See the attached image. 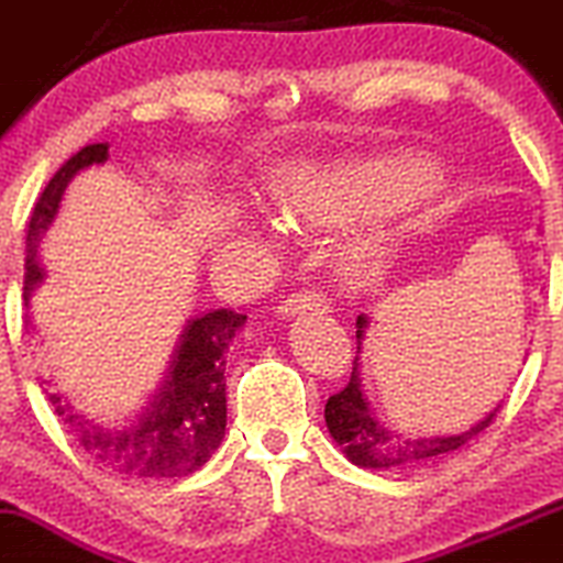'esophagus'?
I'll list each match as a JSON object with an SVG mask.
<instances>
[{
  "mask_svg": "<svg viewBox=\"0 0 563 563\" xmlns=\"http://www.w3.org/2000/svg\"><path fill=\"white\" fill-rule=\"evenodd\" d=\"M324 310H330V302H327V297L321 291H313V288H305V291H297L291 294V297L283 299L280 305H277V313L280 316H299V313H324Z\"/></svg>",
  "mask_w": 563,
  "mask_h": 563,
  "instance_id": "1",
  "label": "esophagus"
}]
</instances>
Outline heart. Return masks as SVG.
<instances>
[{"mask_svg":"<svg viewBox=\"0 0 563 563\" xmlns=\"http://www.w3.org/2000/svg\"><path fill=\"white\" fill-rule=\"evenodd\" d=\"M396 173L385 167H305L283 184L277 203L291 222L308 228H330L390 209L396 203ZM376 255L379 253L374 244H363L354 258L360 266H371Z\"/></svg>","mask_w":563,"mask_h":563,"instance_id":"1","label":"heart"}]
</instances>
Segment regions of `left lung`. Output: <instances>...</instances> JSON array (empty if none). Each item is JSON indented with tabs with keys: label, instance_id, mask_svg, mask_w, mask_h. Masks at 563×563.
Returning <instances> with one entry per match:
<instances>
[{
	"label": "left lung",
	"instance_id": "1",
	"mask_svg": "<svg viewBox=\"0 0 563 563\" xmlns=\"http://www.w3.org/2000/svg\"><path fill=\"white\" fill-rule=\"evenodd\" d=\"M365 330H368V319L363 313L357 316V354L363 349ZM504 404L493 409L484 420H478L476 427L467 432L449 434V438H404V434L390 432L385 423L374 418L368 401L363 396V379H360V357H354L352 376L343 390L327 398L324 420L330 429L332 440L341 445L346 460L357 467H371V471H393V467H409L420 465V462L432 460V456L451 454V451L462 449L467 440L482 434L484 429L495 420Z\"/></svg>",
	"mask_w": 563,
	"mask_h": 563
}]
</instances>
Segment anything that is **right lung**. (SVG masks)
<instances>
[{"mask_svg": "<svg viewBox=\"0 0 563 563\" xmlns=\"http://www.w3.org/2000/svg\"><path fill=\"white\" fill-rule=\"evenodd\" d=\"M107 156V143L81 148L54 173L37 198L26 225L24 302H30V294L46 275L37 247L57 217L65 187L85 167L103 165ZM244 321L247 316L231 308L189 319L178 335L165 376L140 412L125 423H96L76 412L59 393H48V404L81 449L109 471L140 482L189 476L211 460L225 438V349Z\"/></svg>", "mask_w": 563, "mask_h": 563, "instance_id": "1", "label": "right lung"}]
</instances>
